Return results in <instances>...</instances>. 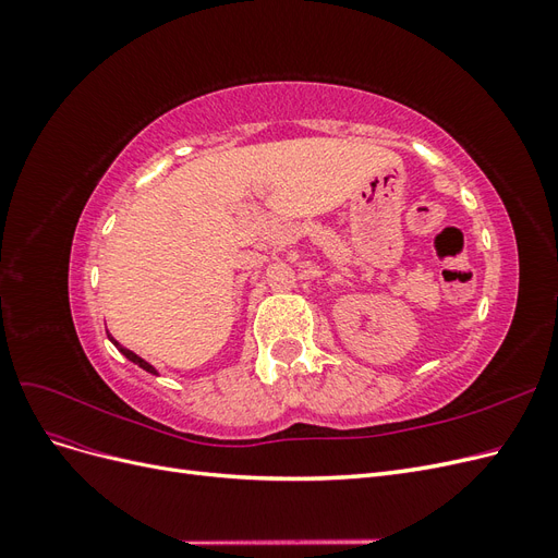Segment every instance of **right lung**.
Returning <instances> with one entry per match:
<instances>
[{
	"instance_id": "right-lung-1",
	"label": "right lung",
	"mask_w": 558,
	"mask_h": 558,
	"mask_svg": "<svg viewBox=\"0 0 558 558\" xmlns=\"http://www.w3.org/2000/svg\"><path fill=\"white\" fill-rule=\"evenodd\" d=\"M107 335H109V330H107ZM109 340H111V342H113V347H116V349H118V351H121V353H123V356H125V359H128V361H132V363H134V365H140V367H142V369H146V373H150V375H158V369H156V367H154V365H150V363H146V361H144V359H140V356H137V353H134V351H130V349H125V347H123V344H121V342H116V340H113V337H111V335H109Z\"/></svg>"
}]
</instances>
